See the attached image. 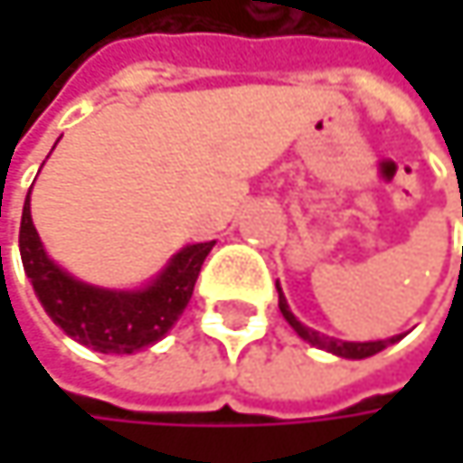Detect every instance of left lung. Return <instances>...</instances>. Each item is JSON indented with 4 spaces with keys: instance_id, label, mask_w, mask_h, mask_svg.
<instances>
[{
    "instance_id": "left-lung-1",
    "label": "left lung",
    "mask_w": 463,
    "mask_h": 463,
    "mask_svg": "<svg viewBox=\"0 0 463 463\" xmlns=\"http://www.w3.org/2000/svg\"><path fill=\"white\" fill-rule=\"evenodd\" d=\"M276 289H279V308H281V314H284V319L289 322V326L303 337V340H308L311 345H319L324 351H329V354H335V356H343V359H367V356H373V354H378V351H383L386 345H392V343H397L402 335H397V337H389V340H367V343H348V340H337V337H326L322 332H317V329H311V326H306V324H300L295 319V314L289 311V306H287V298H284V292H281V287L276 284Z\"/></svg>"
}]
</instances>
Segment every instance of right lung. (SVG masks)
I'll return each instance as SVG.
<instances>
[{
    "instance_id": "add662e5",
    "label": "right lung",
    "mask_w": 463,
    "mask_h": 463,
    "mask_svg": "<svg viewBox=\"0 0 463 463\" xmlns=\"http://www.w3.org/2000/svg\"><path fill=\"white\" fill-rule=\"evenodd\" d=\"M18 246L34 295L40 298L47 317L69 337L101 354H134L165 337V332L182 317L214 241L193 243L176 251L163 273L144 289H101L77 281L47 257L32 222V203L26 195Z\"/></svg>"
}]
</instances>
